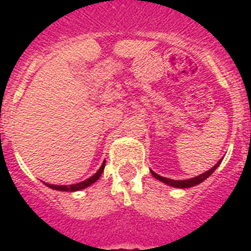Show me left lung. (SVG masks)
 Wrapping results in <instances>:
<instances>
[{
    "label": "left lung",
    "instance_id": "obj_1",
    "mask_svg": "<svg viewBox=\"0 0 251 251\" xmlns=\"http://www.w3.org/2000/svg\"><path fill=\"white\" fill-rule=\"evenodd\" d=\"M222 161V160H220ZM220 161H219L218 164L214 165V167L211 168L210 171H207L206 173H203V175L201 176H197V177H194V178H190V179H182V181H176V179H171V178H165V177H161V176H159L157 173H155V172L151 171V173H152V176L155 177V178H157L159 181H161V182L167 183V185H169V186H175V187H181V189H186V187H191V186H195V185H198V183L203 182L204 179L208 178L212 173H214L215 171H216V168L219 167V164H220Z\"/></svg>",
    "mask_w": 251,
    "mask_h": 251
}]
</instances>
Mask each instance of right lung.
I'll return each instance as SVG.
<instances>
[{"label": "right lung", "instance_id": "right-lung-1", "mask_svg": "<svg viewBox=\"0 0 251 251\" xmlns=\"http://www.w3.org/2000/svg\"><path fill=\"white\" fill-rule=\"evenodd\" d=\"M104 167H105V161L102 163V165L100 167V169H99L96 173H95L94 176H91L90 178L86 179V181H82V182L79 183H74V185H69V186H66V185H49V183H47L49 187H52V189H54V190H61V191H76V190H82V189H84V187L90 186L91 183L96 182L99 178H100V176H101L102 171H104Z\"/></svg>", "mask_w": 251, "mask_h": 251}]
</instances>
